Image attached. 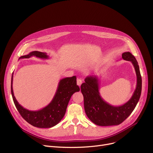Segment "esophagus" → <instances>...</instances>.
<instances>
[{"instance_id": "obj_1", "label": "esophagus", "mask_w": 153, "mask_h": 153, "mask_svg": "<svg viewBox=\"0 0 153 153\" xmlns=\"http://www.w3.org/2000/svg\"><path fill=\"white\" fill-rule=\"evenodd\" d=\"M82 84V80L81 78H78L77 79V85L79 86V87H81Z\"/></svg>"}]
</instances>
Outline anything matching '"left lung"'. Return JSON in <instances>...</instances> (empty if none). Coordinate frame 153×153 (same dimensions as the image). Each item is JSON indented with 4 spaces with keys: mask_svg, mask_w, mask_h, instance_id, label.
<instances>
[{
    "mask_svg": "<svg viewBox=\"0 0 153 153\" xmlns=\"http://www.w3.org/2000/svg\"><path fill=\"white\" fill-rule=\"evenodd\" d=\"M122 58L132 62L137 77V84L132 97L123 105L112 106L101 97L97 76L86 77L85 82L81 86L85 114L91 121L97 125L106 126L122 123L132 113L140 98L142 79L138 62L130 52L123 53Z\"/></svg>",
    "mask_w": 153,
    "mask_h": 153,
    "instance_id": "left-lung-1",
    "label": "left lung"
}]
</instances>
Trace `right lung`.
I'll return each mask as SVG.
<instances>
[{"label":"right lung","mask_w":153,"mask_h":153,"mask_svg":"<svg viewBox=\"0 0 153 153\" xmlns=\"http://www.w3.org/2000/svg\"><path fill=\"white\" fill-rule=\"evenodd\" d=\"M35 56L41 59H48L46 53L34 51L27 55L22 56L20 59L29 58ZM13 73L11 79V93L15 105L23 119L33 126L46 128L57 125L65 115L69 100L74 93L80 91L77 85L76 77H66L60 80L56 94L51 102L41 110L36 111L28 110L20 105L16 100L12 88Z\"/></svg>","instance_id":"add662e5"}]
</instances>
